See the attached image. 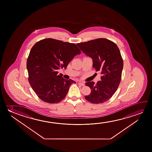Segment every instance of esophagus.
<instances>
[{
  "instance_id": "esophagus-1",
  "label": "esophagus",
  "mask_w": 152,
  "mask_h": 152,
  "mask_svg": "<svg viewBox=\"0 0 152 152\" xmlns=\"http://www.w3.org/2000/svg\"><path fill=\"white\" fill-rule=\"evenodd\" d=\"M78 84L82 86H85V83H83V82H79V83H78Z\"/></svg>"
}]
</instances>
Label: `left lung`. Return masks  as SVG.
Returning a JSON list of instances; mask_svg holds the SVG:
<instances>
[{
	"mask_svg": "<svg viewBox=\"0 0 152 152\" xmlns=\"http://www.w3.org/2000/svg\"><path fill=\"white\" fill-rule=\"evenodd\" d=\"M87 56L91 57L93 67L100 71L101 81L96 84L87 82L91 93L85 96L87 101L101 104L109 100L117 91L121 80L123 60L118 47L114 42L105 38H98L77 44Z\"/></svg>",
	"mask_w": 152,
	"mask_h": 152,
	"instance_id": "left-lung-1",
	"label": "left lung"
}]
</instances>
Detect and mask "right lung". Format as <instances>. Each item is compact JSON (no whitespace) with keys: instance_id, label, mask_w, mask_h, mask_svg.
<instances>
[{"instance_id":"obj_1","label":"right lung","mask_w":152,"mask_h":152,"mask_svg":"<svg viewBox=\"0 0 152 152\" xmlns=\"http://www.w3.org/2000/svg\"><path fill=\"white\" fill-rule=\"evenodd\" d=\"M80 53L75 44L52 38L41 40L33 46L27 61L28 81L41 100L56 104L65 97L70 85L76 82L64 78L57 70L66 68Z\"/></svg>"}]
</instances>
